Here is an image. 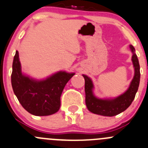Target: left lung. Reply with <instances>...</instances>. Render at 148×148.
Here are the masks:
<instances>
[{
    "label": "left lung",
    "mask_w": 148,
    "mask_h": 148,
    "mask_svg": "<svg viewBox=\"0 0 148 148\" xmlns=\"http://www.w3.org/2000/svg\"><path fill=\"white\" fill-rule=\"evenodd\" d=\"M132 52V61L134 68V75L131 81L128 89L120 96L112 99H99L93 93L94 84L89 77L83 75L85 79L86 105L90 112L103 116H114L126 110L135 97L138 90L140 81V64L135 49L132 45L129 46Z\"/></svg>",
    "instance_id": "8db88e82"
}]
</instances>
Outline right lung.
<instances>
[{
  "instance_id": "add662e5",
  "label": "right lung",
  "mask_w": 148,
  "mask_h": 148,
  "mask_svg": "<svg viewBox=\"0 0 148 148\" xmlns=\"http://www.w3.org/2000/svg\"><path fill=\"white\" fill-rule=\"evenodd\" d=\"M74 73L59 71L43 80H36L22 72L19 52L16 51L12 64V85L22 106L32 115L45 116L60 110V97Z\"/></svg>"
}]
</instances>
